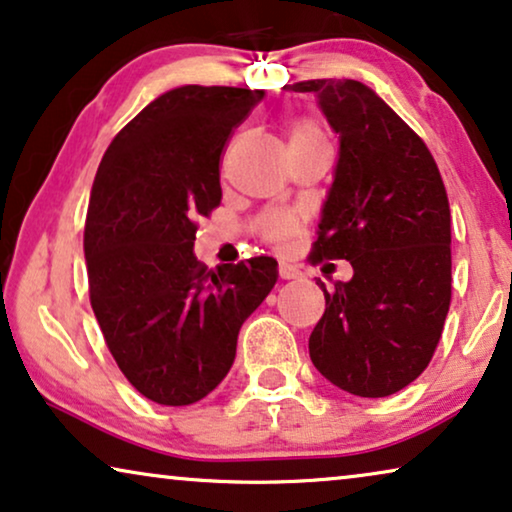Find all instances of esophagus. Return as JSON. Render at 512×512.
I'll list each match as a JSON object with an SVG mask.
<instances>
[{"mask_svg": "<svg viewBox=\"0 0 512 512\" xmlns=\"http://www.w3.org/2000/svg\"><path fill=\"white\" fill-rule=\"evenodd\" d=\"M279 277L282 279H296V277H300V270L296 268V265H291V263H279Z\"/></svg>", "mask_w": 512, "mask_h": 512, "instance_id": "obj_1", "label": "esophagus"}]
</instances>
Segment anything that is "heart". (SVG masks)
<instances>
[{
    "mask_svg": "<svg viewBox=\"0 0 512 512\" xmlns=\"http://www.w3.org/2000/svg\"><path fill=\"white\" fill-rule=\"evenodd\" d=\"M307 139H324V132L310 118L291 125V142H307ZM256 233L272 244H286L298 233V219L284 209H270L261 214L254 223Z\"/></svg>",
    "mask_w": 512,
    "mask_h": 512,
    "instance_id": "b5f03b06",
    "label": "heart"
}]
</instances>
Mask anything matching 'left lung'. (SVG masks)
Instances as JSON below:
<instances>
[{"label": "left lung", "mask_w": 512, "mask_h": 512, "mask_svg": "<svg viewBox=\"0 0 512 512\" xmlns=\"http://www.w3.org/2000/svg\"><path fill=\"white\" fill-rule=\"evenodd\" d=\"M314 93L340 135L312 263L349 261L310 335L314 368L342 391L391 396L429 366L452 298L450 202L424 139L352 79L284 86Z\"/></svg>", "instance_id": "left-lung-1"}]
</instances>
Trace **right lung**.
Instances as JSON below:
<instances>
[{"instance_id":"add662e5","label":"right lung","mask_w":512,"mask_h":512,"mask_svg":"<svg viewBox=\"0 0 512 512\" xmlns=\"http://www.w3.org/2000/svg\"><path fill=\"white\" fill-rule=\"evenodd\" d=\"M263 90L181 86L144 107L97 167L83 233L90 305L139 394L191 405L219 387L237 333L277 282L270 256L207 270L198 216L221 205V153Z\"/></svg>"}]
</instances>
